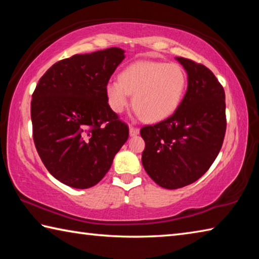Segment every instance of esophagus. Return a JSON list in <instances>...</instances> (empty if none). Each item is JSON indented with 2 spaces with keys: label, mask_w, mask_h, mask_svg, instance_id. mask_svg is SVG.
Here are the masks:
<instances>
[{
  "label": "esophagus",
  "mask_w": 259,
  "mask_h": 259,
  "mask_svg": "<svg viewBox=\"0 0 259 259\" xmlns=\"http://www.w3.org/2000/svg\"><path fill=\"white\" fill-rule=\"evenodd\" d=\"M129 134H130L131 137H134V136H137V135H139V129L136 128V126L130 125L129 126Z\"/></svg>",
  "instance_id": "obj_1"
}]
</instances>
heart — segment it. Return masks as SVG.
I'll return each mask as SVG.
<instances>
[{"label": "heart", "mask_w": 259, "mask_h": 259, "mask_svg": "<svg viewBox=\"0 0 259 259\" xmlns=\"http://www.w3.org/2000/svg\"><path fill=\"white\" fill-rule=\"evenodd\" d=\"M186 89V74L175 63L140 60L121 72L119 81L105 87L108 106L123 113L134 96V106L148 122H160L176 112Z\"/></svg>", "instance_id": "b5f03b06"}]
</instances>
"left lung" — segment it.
<instances>
[{"label":"left lung","instance_id":"left-lung-1","mask_svg":"<svg viewBox=\"0 0 259 259\" xmlns=\"http://www.w3.org/2000/svg\"><path fill=\"white\" fill-rule=\"evenodd\" d=\"M187 73V90L171 116L140 129L145 140L142 163L157 185L176 190L207 172L226 131L225 93L203 65L176 57Z\"/></svg>","mask_w":259,"mask_h":259}]
</instances>
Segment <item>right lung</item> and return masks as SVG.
Listing matches in <instances>:
<instances>
[{"instance_id": "obj_1", "label": "right lung", "mask_w": 259, "mask_h": 259, "mask_svg": "<svg viewBox=\"0 0 259 259\" xmlns=\"http://www.w3.org/2000/svg\"><path fill=\"white\" fill-rule=\"evenodd\" d=\"M124 57L120 48L74 55L52 65L35 88V147L48 171L65 185L83 190L98 184L129 137L105 94Z\"/></svg>"}]
</instances>
